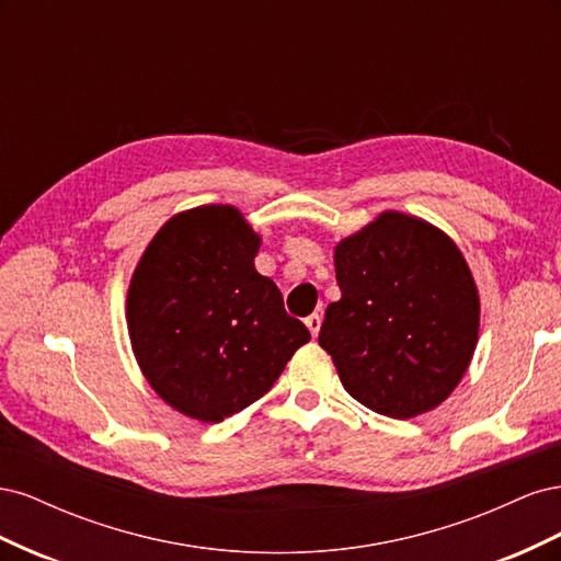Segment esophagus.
<instances>
[{
    "label": "esophagus",
    "instance_id": "esophagus-1",
    "mask_svg": "<svg viewBox=\"0 0 561 561\" xmlns=\"http://www.w3.org/2000/svg\"><path fill=\"white\" fill-rule=\"evenodd\" d=\"M304 322H307V328H309L311 336H318V332H320V316H318V313H311Z\"/></svg>",
    "mask_w": 561,
    "mask_h": 561
}]
</instances>
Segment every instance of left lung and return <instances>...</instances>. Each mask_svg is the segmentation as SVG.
Segmentation results:
<instances>
[{
  "label": "left lung",
  "mask_w": 561,
  "mask_h": 561,
  "mask_svg": "<svg viewBox=\"0 0 561 561\" xmlns=\"http://www.w3.org/2000/svg\"><path fill=\"white\" fill-rule=\"evenodd\" d=\"M342 297L318 344L348 396L414 419L461 383L480 339V293L463 252L428 219L383 210L334 245Z\"/></svg>",
  "instance_id": "obj_1"
}]
</instances>
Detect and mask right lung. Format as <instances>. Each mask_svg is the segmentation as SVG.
<instances>
[{
  "label": "right lung",
  "mask_w": 561,
  "mask_h": 561,
  "mask_svg": "<svg viewBox=\"0 0 561 561\" xmlns=\"http://www.w3.org/2000/svg\"><path fill=\"white\" fill-rule=\"evenodd\" d=\"M262 236L229 203L175 213L128 283L126 325L142 377L175 412L219 423L245 410L311 339L254 268Z\"/></svg>",
  "instance_id": "right-lung-1"
}]
</instances>
